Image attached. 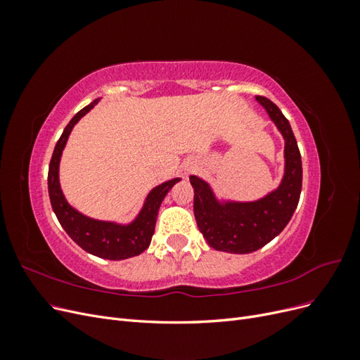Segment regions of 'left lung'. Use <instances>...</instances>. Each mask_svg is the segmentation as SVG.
<instances>
[{
  "instance_id": "obj_1",
  "label": "left lung",
  "mask_w": 360,
  "mask_h": 360,
  "mask_svg": "<svg viewBox=\"0 0 360 360\" xmlns=\"http://www.w3.org/2000/svg\"><path fill=\"white\" fill-rule=\"evenodd\" d=\"M257 101L285 139V171L279 186L257 201L221 202L209 183L197 176L189 177L200 231L207 243L222 252L249 254L274 240L290 222L300 198L302 158L288 120L267 97L257 96Z\"/></svg>"
}]
</instances>
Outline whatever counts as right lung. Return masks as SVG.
I'll use <instances>...</instances> for the list:
<instances>
[{
  "label": "right lung",
  "mask_w": 360,
  "mask_h": 360,
  "mask_svg": "<svg viewBox=\"0 0 360 360\" xmlns=\"http://www.w3.org/2000/svg\"><path fill=\"white\" fill-rule=\"evenodd\" d=\"M96 103L97 101L82 108V110L70 120V123L66 126V129L63 130L60 139L57 141V146L53 148L49 163L48 191L52 210L56 213L61 226L64 228V231L70 236L72 240L91 255L118 261L130 257H136L141 252H144L150 246L151 237L155 234L159 207L163 198H165V195L169 192L174 184L180 181V179L168 180L151 191L147 195L146 202L139 214L136 216V219L127 225L91 219V217L84 216L78 210H75L66 201V198H64L63 191L60 188V159L73 126L79 122L81 117H84L90 110H93Z\"/></svg>",
  "instance_id": "right-lung-1"
}]
</instances>
